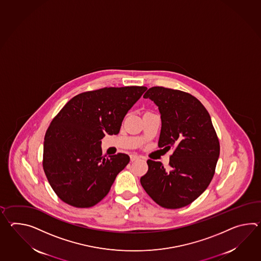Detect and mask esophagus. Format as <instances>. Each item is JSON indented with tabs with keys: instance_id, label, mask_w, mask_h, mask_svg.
I'll return each instance as SVG.
<instances>
[{
	"instance_id": "esophagus-1",
	"label": "esophagus",
	"mask_w": 261,
	"mask_h": 261,
	"mask_svg": "<svg viewBox=\"0 0 261 261\" xmlns=\"http://www.w3.org/2000/svg\"><path fill=\"white\" fill-rule=\"evenodd\" d=\"M139 155H137V154H131L130 155V160L134 162V161H137V160H139Z\"/></svg>"
}]
</instances>
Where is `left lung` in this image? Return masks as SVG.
<instances>
[{
  "label": "left lung",
  "instance_id": "obj_1",
  "mask_svg": "<svg viewBox=\"0 0 261 261\" xmlns=\"http://www.w3.org/2000/svg\"><path fill=\"white\" fill-rule=\"evenodd\" d=\"M143 97L153 101L161 114L158 146L174 151L168 168L149 159L148 172L140 184L161 207L182 208L197 199L213 180L219 140L208 111L190 93L157 86Z\"/></svg>",
  "mask_w": 261,
  "mask_h": 261
}]
</instances>
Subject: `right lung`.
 Segmentation results:
<instances>
[{
  "instance_id": "add662e5",
  "label": "right lung",
  "mask_w": 261,
  "mask_h": 261,
  "mask_svg": "<svg viewBox=\"0 0 261 261\" xmlns=\"http://www.w3.org/2000/svg\"><path fill=\"white\" fill-rule=\"evenodd\" d=\"M146 90L106 87L80 93L53 119L45 136L43 168L64 202L90 208L108 195L130 158L125 153L103 155L101 139L120 132L128 110Z\"/></svg>"
}]
</instances>
